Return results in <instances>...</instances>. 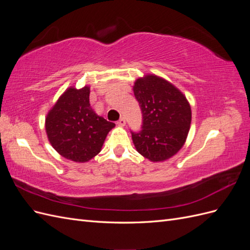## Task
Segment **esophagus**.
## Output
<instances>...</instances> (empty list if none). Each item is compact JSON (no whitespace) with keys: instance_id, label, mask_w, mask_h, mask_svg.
Wrapping results in <instances>:
<instances>
[{"instance_id":"esophagus-1","label":"esophagus","mask_w":250,"mask_h":250,"mask_svg":"<svg viewBox=\"0 0 250 250\" xmlns=\"http://www.w3.org/2000/svg\"><path fill=\"white\" fill-rule=\"evenodd\" d=\"M117 124H118V126H121V127H123V126H125V124H126V120H125V118H121L118 122H117Z\"/></svg>"}]
</instances>
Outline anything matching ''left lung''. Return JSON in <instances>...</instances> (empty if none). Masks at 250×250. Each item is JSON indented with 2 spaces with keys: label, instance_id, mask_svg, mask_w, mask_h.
<instances>
[{
  "label": "left lung",
  "instance_id": "8db88e82",
  "mask_svg": "<svg viewBox=\"0 0 250 250\" xmlns=\"http://www.w3.org/2000/svg\"><path fill=\"white\" fill-rule=\"evenodd\" d=\"M133 93L143 115L142 130L131 131L138 152L151 162L168 160L184 146L192 112L187 98L155 75L135 80Z\"/></svg>",
  "mask_w": 250,
  "mask_h": 250
}]
</instances>
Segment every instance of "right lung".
<instances>
[{"label":"right lung","mask_w":250,"mask_h":250,"mask_svg":"<svg viewBox=\"0 0 250 250\" xmlns=\"http://www.w3.org/2000/svg\"><path fill=\"white\" fill-rule=\"evenodd\" d=\"M115 123L98 116L90 107L89 87H69L46 118L49 142L57 152L76 163L92 160L101 151Z\"/></svg>","instance_id":"right-lung-1"}]
</instances>
